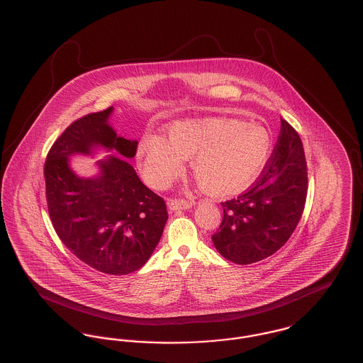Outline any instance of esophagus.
<instances>
[{
	"label": "esophagus",
	"mask_w": 363,
	"mask_h": 363,
	"mask_svg": "<svg viewBox=\"0 0 363 363\" xmlns=\"http://www.w3.org/2000/svg\"><path fill=\"white\" fill-rule=\"evenodd\" d=\"M193 206V201L189 200H182V199H172L169 201V208L172 211H178V209H189Z\"/></svg>",
	"instance_id": "1"
}]
</instances>
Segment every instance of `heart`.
<instances>
[{"instance_id": "heart-1", "label": "heart", "mask_w": 363, "mask_h": 363, "mask_svg": "<svg viewBox=\"0 0 363 363\" xmlns=\"http://www.w3.org/2000/svg\"><path fill=\"white\" fill-rule=\"evenodd\" d=\"M272 147L271 132L256 122L199 118L172 123L169 140L145 136L138 147V159L148 182L167 188L184 172V159L190 157L199 184L211 194L225 196L255 182Z\"/></svg>"}]
</instances>
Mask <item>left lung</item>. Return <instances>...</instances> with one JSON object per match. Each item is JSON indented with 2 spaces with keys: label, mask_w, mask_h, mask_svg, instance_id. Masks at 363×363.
<instances>
[{
  "label": "left lung",
  "mask_w": 363,
  "mask_h": 363,
  "mask_svg": "<svg viewBox=\"0 0 363 363\" xmlns=\"http://www.w3.org/2000/svg\"><path fill=\"white\" fill-rule=\"evenodd\" d=\"M280 133L257 181L237 199L222 203L223 220L212 235L216 250L235 264H252L277 252L301 220L308 194L303 145L293 126Z\"/></svg>",
  "instance_id": "obj_1"
}]
</instances>
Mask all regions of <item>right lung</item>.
Returning a JSON list of instances; mask_svg holds the SVG:
<instances>
[{
	"instance_id": "right-lung-1",
	"label": "right lung",
	"mask_w": 363,
	"mask_h": 363,
	"mask_svg": "<svg viewBox=\"0 0 363 363\" xmlns=\"http://www.w3.org/2000/svg\"><path fill=\"white\" fill-rule=\"evenodd\" d=\"M113 107L72 122L54 141L45 162L46 201L62 243L86 265L107 275L140 269L155 250L169 219L164 200L148 189L121 157L98 160L101 173L80 178L69 156L95 148L130 159L138 141L117 136L108 125Z\"/></svg>"
}]
</instances>
